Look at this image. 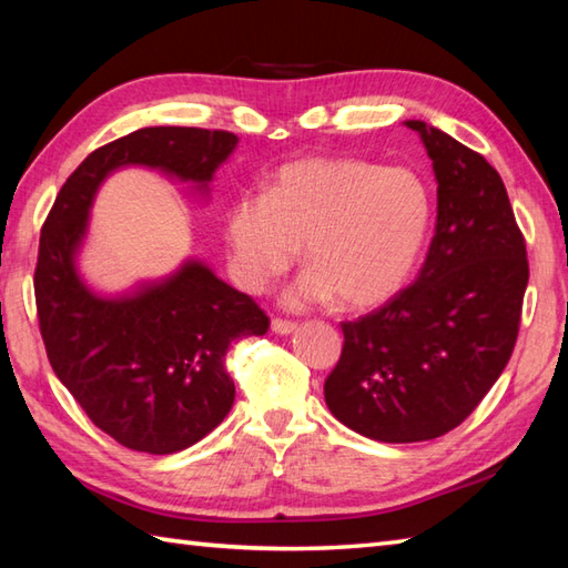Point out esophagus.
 Masks as SVG:
<instances>
[{
    "instance_id": "34e87169",
    "label": "esophagus",
    "mask_w": 568,
    "mask_h": 568,
    "mask_svg": "<svg viewBox=\"0 0 568 568\" xmlns=\"http://www.w3.org/2000/svg\"><path fill=\"white\" fill-rule=\"evenodd\" d=\"M271 329H273L275 334H291V332H295V329H297V324H295V322H291V320L273 317V320H271Z\"/></svg>"
}]
</instances>
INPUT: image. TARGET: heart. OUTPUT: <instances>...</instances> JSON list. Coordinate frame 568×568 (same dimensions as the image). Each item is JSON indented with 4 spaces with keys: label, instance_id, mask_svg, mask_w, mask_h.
Masks as SVG:
<instances>
[{
    "label": "heart",
    "instance_id": "obj_1",
    "mask_svg": "<svg viewBox=\"0 0 568 568\" xmlns=\"http://www.w3.org/2000/svg\"><path fill=\"white\" fill-rule=\"evenodd\" d=\"M432 222L429 187L403 165L364 159H303L283 165L265 195H244L226 216L232 271L263 293L295 263H310L287 303L339 297L348 310L395 295L413 273Z\"/></svg>",
    "mask_w": 568,
    "mask_h": 568
}]
</instances>
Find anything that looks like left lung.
<instances>
[{
	"mask_svg": "<svg viewBox=\"0 0 568 568\" xmlns=\"http://www.w3.org/2000/svg\"><path fill=\"white\" fill-rule=\"evenodd\" d=\"M437 178V226L417 281L344 322L324 381L332 415L388 444L437 439L474 413L508 366L529 281L525 236L484 155L425 122Z\"/></svg>",
	"mask_w": 568,
	"mask_h": 568,
	"instance_id": "left-lung-1",
	"label": "left lung"
}]
</instances>
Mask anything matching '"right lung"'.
<instances>
[{
	"instance_id": "add662e5",
	"label": "right lung",
	"mask_w": 568,
	"mask_h": 568,
	"mask_svg": "<svg viewBox=\"0 0 568 568\" xmlns=\"http://www.w3.org/2000/svg\"><path fill=\"white\" fill-rule=\"evenodd\" d=\"M236 141L220 129H139L92 151L43 222L33 293L48 361L94 425L126 449L175 454L210 434L234 405L229 346L265 334L271 322L197 261L134 295H94L75 268L92 197L122 165L207 187Z\"/></svg>"
}]
</instances>
